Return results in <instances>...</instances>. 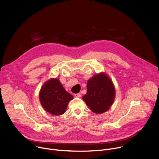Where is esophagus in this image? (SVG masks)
Masks as SVG:
<instances>
[{
    "label": "esophagus",
    "instance_id": "esophagus-1",
    "mask_svg": "<svg viewBox=\"0 0 159 159\" xmlns=\"http://www.w3.org/2000/svg\"><path fill=\"white\" fill-rule=\"evenodd\" d=\"M74 96H75V97H77V98H80L81 94H80V93H77V94H75Z\"/></svg>",
    "mask_w": 159,
    "mask_h": 159
}]
</instances>
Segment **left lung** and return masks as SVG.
Returning a JSON list of instances; mask_svg holds the SVG:
<instances>
[{"mask_svg": "<svg viewBox=\"0 0 159 159\" xmlns=\"http://www.w3.org/2000/svg\"><path fill=\"white\" fill-rule=\"evenodd\" d=\"M87 93L82 99L93 112L107 111L114 102L115 88L111 79L101 72L88 80Z\"/></svg>", "mask_w": 159, "mask_h": 159, "instance_id": "obj_1", "label": "left lung"}]
</instances>
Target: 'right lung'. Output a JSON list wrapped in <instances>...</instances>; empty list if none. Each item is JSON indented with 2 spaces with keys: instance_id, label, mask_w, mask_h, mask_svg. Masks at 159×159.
Wrapping results in <instances>:
<instances>
[{
  "instance_id": "1",
  "label": "right lung",
  "mask_w": 159,
  "mask_h": 159,
  "mask_svg": "<svg viewBox=\"0 0 159 159\" xmlns=\"http://www.w3.org/2000/svg\"><path fill=\"white\" fill-rule=\"evenodd\" d=\"M39 101L45 111L58 116L65 112L73 96L67 93L58 79H51L45 82L39 92Z\"/></svg>"
}]
</instances>
